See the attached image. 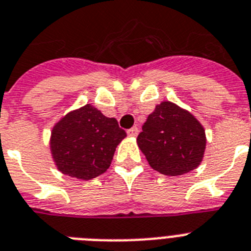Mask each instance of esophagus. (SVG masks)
I'll list each match as a JSON object with an SVG mask.
<instances>
[{
	"instance_id": "esophagus-1",
	"label": "esophagus",
	"mask_w": 251,
	"mask_h": 251,
	"mask_svg": "<svg viewBox=\"0 0 251 251\" xmlns=\"http://www.w3.org/2000/svg\"><path fill=\"white\" fill-rule=\"evenodd\" d=\"M138 134H139V129L138 127H131V129L130 130H127V135L129 136H131V138H135V136H138Z\"/></svg>"
}]
</instances>
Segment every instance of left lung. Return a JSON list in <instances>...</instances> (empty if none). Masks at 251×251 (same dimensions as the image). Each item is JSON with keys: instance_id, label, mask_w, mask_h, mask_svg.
<instances>
[{"instance_id": "left-lung-1", "label": "left lung", "mask_w": 251, "mask_h": 251, "mask_svg": "<svg viewBox=\"0 0 251 251\" xmlns=\"http://www.w3.org/2000/svg\"><path fill=\"white\" fill-rule=\"evenodd\" d=\"M136 143L153 170L166 176H180L199 167L207 136L193 113L163 100L148 116Z\"/></svg>"}]
</instances>
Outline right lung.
<instances>
[{
	"label": "right lung",
	"mask_w": 251,
	"mask_h": 251,
	"mask_svg": "<svg viewBox=\"0 0 251 251\" xmlns=\"http://www.w3.org/2000/svg\"><path fill=\"white\" fill-rule=\"evenodd\" d=\"M126 138L116 119H109L93 104L62 116L52 127L50 149L61 174L77 180H92L111 166L117 145Z\"/></svg>",
	"instance_id": "right-lung-1"
}]
</instances>
